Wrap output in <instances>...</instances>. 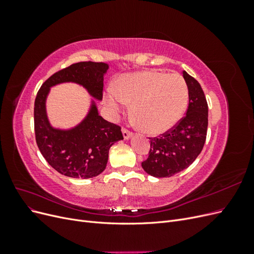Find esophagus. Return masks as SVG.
I'll return each mask as SVG.
<instances>
[{"instance_id": "1", "label": "esophagus", "mask_w": 254, "mask_h": 254, "mask_svg": "<svg viewBox=\"0 0 254 254\" xmlns=\"http://www.w3.org/2000/svg\"><path fill=\"white\" fill-rule=\"evenodd\" d=\"M122 131H123V136H124V139L125 140H128L130 136L132 135V132L131 131H129L128 129H126V128H123L122 129Z\"/></svg>"}]
</instances>
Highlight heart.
<instances>
[{
  "label": "heart",
  "mask_w": 254,
  "mask_h": 254,
  "mask_svg": "<svg viewBox=\"0 0 254 254\" xmlns=\"http://www.w3.org/2000/svg\"><path fill=\"white\" fill-rule=\"evenodd\" d=\"M105 101L114 114L133 103V113L143 129L159 134L181 120L189 103V88L178 74L131 73L121 76L117 87L107 91Z\"/></svg>",
  "instance_id": "b5f03b06"
}]
</instances>
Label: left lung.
<instances>
[{"label": "left lung", "mask_w": 254, "mask_h": 254, "mask_svg": "<svg viewBox=\"0 0 254 254\" xmlns=\"http://www.w3.org/2000/svg\"><path fill=\"white\" fill-rule=\"evenodd\" d=\"M183 78L189 88V107L186 117L159 137H149L148 158L143 170L157 178L172 177L186 170L201 152L206 139L207 103L202 88L186 71Z\"/></svg>", "instance_id": "8db88e82"}]
</instances>
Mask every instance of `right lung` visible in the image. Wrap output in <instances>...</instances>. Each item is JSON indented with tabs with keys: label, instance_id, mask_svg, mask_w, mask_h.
Segmentation results:
<instances>
[{
	"label": "right lung",
	"instance_id": "add662e5",
	"mask_svg": "<svg viewBox=\"0 0 254 254\" xmlns=\"http://www.w3.org/2000/svg\"><path fill=\"white\" fill-rule=\"evenodd\" d=\"M108 67L107 64L92 61L71 64L53 74L37 93L34 107L37 145L54 170L66 177L88 179L103 173L108 162L110 147L123 140V134L120 126L98 114L94 102L79 125L68 130L53 128L45 109L50 88L63 82H75L102 101L104 75Z\"/></svg>",
	"mask_w": 254,
	"mask_h": 254
}]
</instances>
